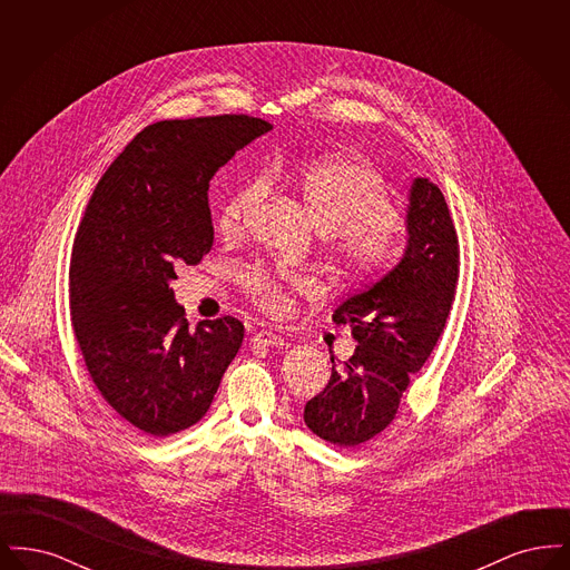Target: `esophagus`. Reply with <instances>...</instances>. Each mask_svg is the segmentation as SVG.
<instances>
[{
    "label": "esophagus",
    "instance_id": "1",
    "mask_svg": "<svg viewBox=\"0 0 570 570\" xmlns=\"http://www.w3.org/2000/svg\"><path fill=\"white\" fill-rule=\"evenodd\" d=\"M252 342L254 344H263V346H284L286 344V340L282 337V335H277V333H273V331H258V333H254V337H252Z\"/></svg>",
    "mask_w": 570,
    "mask_h": 570
}]
</instances>
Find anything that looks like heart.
<instances>
[{
	"label": "heart",
	"mask_w": 570,
	"mask_h": 570,
	"mask_svg": "<svg viewBox=\"0 0 570 570\" xmlns=\"http://www.w3.org/2000/svg\"><path fill=\"white\" fill-rule=\"evenodd\" d=\"M297 186L314 226L323 237H331L333 254L346 275L365 277L389 265L395 254L393 200L376 168L358 158H323L303 168ZM267 190L269 179L256 175L230 191L219 209L222 233H242ZM239 279L267 312H282L288 293L305 286L295 273H269L263 267H247L239 272Z\"/></svg>",
	"instance_id": "1"
}]
</instances>
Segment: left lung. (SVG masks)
<instances>
[{"instance_id":"obj_1","label":"left lung","mask_w":570,"mask_h":570,"mask_svg":"<svg viewBox=\"0 0 570 570\" xmlns=\"http://www.w3.org/2000/svg\"><path fill=\"white\" fill-rule=\"evenodd\" d=\"M406 247L391 272L342 301L333 321L353 326L356 348L323 393L305 404V425L351 449L380 434L400 407L444 328L460 273L453 219L440 188L414 177L407 188Z\"/></svg>"}]
</instances>
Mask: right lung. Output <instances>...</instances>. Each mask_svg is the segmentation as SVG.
Wrapping results in <instances>:
<instances>
[{"label": "right lung", "mask_w": 570, "mask_h": 570, "mask_svg": "<svg viewBox=\"0 0 570 570\" xmlns=\"http://www.w3.org/2000/svg\"><path fill=\"white\" fill-rule=\"evenodd\" d=\"M272 124L247 115L147 126L110 164L85 209L70 265V314L89 376L136 432L198 423L239 353L244 325L191 331L170 282L214 245L209 181Z\"/></svg>", "instance_id": "right-lung-1"}]
</instances>
